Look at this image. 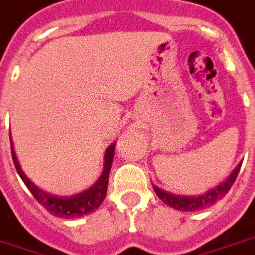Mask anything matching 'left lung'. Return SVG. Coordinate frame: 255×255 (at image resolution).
<instances>
[{
	"instance_id": "left-lung-1",
	"label": "left lung",
	"mask_w": 255,
	"mask_h": 255,
	"mask_svg": "<svg viewBox=\"0 0 255 255\" xmlns=\"http://www.w3.org/2000/svg\"><path fill=\"white\" fill-rule=\"evenodd\" d=\"M240 167H242V164H239L233 170L232 174L225 179V182L218 185L214 189L208 190L207 193H204L202 196H178L160 189L157 186H153V189L156 192V195L163 200V203L168 204L170 207L182 210V211H195V210H199V208H204L207 206L214 204L215 202L221 200L224 196L227 195L229 189L232 188L235 181H236V178H238Z\"/></svg>"
}]
</instances>
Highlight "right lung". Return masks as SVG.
Wrapping results in <instances>:
<instances>
[{
  "mask_svg": "<svg viewBox=\"0 0 255 255\" xmlns=\"http://www.w3.org/2000/svg\"><path fill=\"white\" fill-rule=\"evenodd\" d=\"M115 146L116 143L110 145L105 153V167H103L102 175L98 179L97 183L85 192H81V193L74 196H69V197L49 195L47 192L40 189L38 186H35L34 183L24 175V172L20 168V164L16 158L15 152H13L12 143H10V149H12V160L15 163L16 171H17L19 177L22 178L24 185L27 186V189L31 192V195L37 199V202L40 203L42 207L47 208L48 211L55 217L76 218V217H83V215L95 211L102 204L103 199L106 197L108 185H109L110 167H112L113 157H115Z\"/></svg>",
  "mask_w": 255,
  "mask_h": 255,
  "instance_id": "add662e5",
  "label": "right lung"
}]
</instances>
